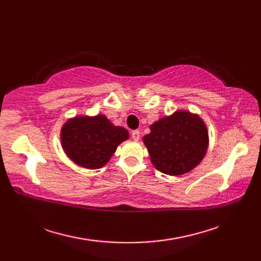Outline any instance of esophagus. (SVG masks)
<instances>
[{"label": "esophagus", "mask_w": 261, "mask_h": 261, "mask_svg": "<svg viewBox=\"0 0 261 261\" xmlns=\"http://www.w3.org/2000/svg\"><path fill=\"white\" fill-rule=\"evenodd\" d=\"M131 137H132V139L138 141L140 139V131L139 130H134L131 132Z\"/></svg>", "instance_id": "1"}]
</instances>
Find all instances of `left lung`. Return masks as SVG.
Returning a JSON list of instances; mask_svg holds the SVG:
<instances>
[{
	"label": "left lung",
	"instance_id": "8db88e82",
	"mask_svg": "<svg viewBox=\"0 0 261 261\" xmlns=\"http://www.w3.org/2000/svg\"><path fill=\"white\" fill-rule=\"evenodd\" d=\"M142 140L156 169L179 176L202 162L208 147V132L197 114L179 110L154 122Z\"/></svg>",
	"mask_w": 261,
	"mask_h": 261
}]
</instances>
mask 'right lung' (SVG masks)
<instances>
[{
    "label": "right lung",
    "instance_id": "obj_1",
    "mask_svg": "<svg viewBox=\"0 0 261 261\" xmlns=\"http://www.w3.org/2000/svg\"><path fill=\"white\" fill-rule=\"evenodd\" d=\"M126 139L129 132L113 125L103 114L75 116L66 121L60 131L65 153L76 165L88 169L103 167Z\"/></svg>",
    "mask_w": 261,
    "mask_h": 261
}]
</instances>
